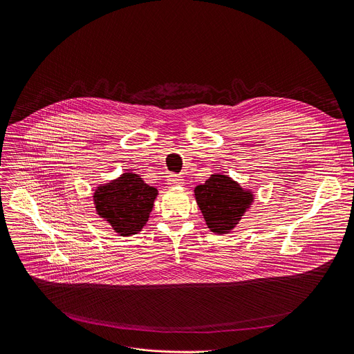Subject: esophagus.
<instances>
[{"mask_svg": "<svg viewBox=\"0 0 354 354\" xmlns=\"http://www.w3.org/2000/svg\"><path fill=\"white\" fill-rule=\"evenodd\" d=\"M167 182H168L169 186H180V185H183L182 176H179V175H176V174H171V175L168 176Z\"/></svg>", "mask_w": 354, "mask_h": 354, "instance_id": "obj_1", "label": "esophagus"}]
</instances>
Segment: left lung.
Returning a JSON list of instances; mask_svg holds the SVG:
<instances>
[{"instance_id": "1", "label": "left lung", "mask_w": 354, "mask_h": 354, "mask_svg": "<svg viewBox=\"0 0 354 354\" xmlns=\"http://www.w3.org/2000/svg\"><path fill=\"white\" fill-rule=\"evenodd\" d=\"M195 199L210 232L227 234L248 210L254 196L230 176L214 174L195 187Z\"/></svg>"}]
</instances>
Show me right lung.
Masks as SVG:
<instances>
[{
  "label": "right lung",
  "mask_w": 354,
  "mask_h": 354,
  "mask_svg": "<svg viewBox=\"0 0 354 354\" xmlns=\"http://www.w3.org/2000/svg\"><path fill=\"white\" fill-rule=\"evenodd\" d=\"M158 189L147 185L131 171L100 185L93 201L95 212L120 236H133L142 230L152 212Z\"/></svg>",
  "instance_id": "1"
}]
</instances>
